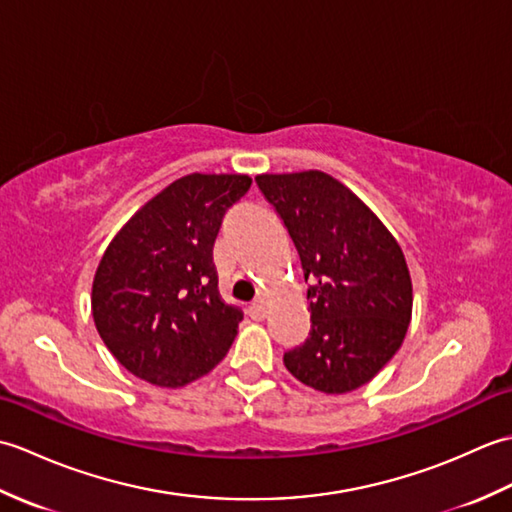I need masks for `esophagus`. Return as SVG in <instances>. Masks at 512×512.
I'll return each mask as SVG.
<instances>
[{
  "label": "esophagus",
  "instance_id": "34e87169",
  "mask_svg": "<svg viewBox=\"0 0 512 512\" xmlns=\"http://www.w3.org/2000/svg\"><path fill=\"white\" fill-rule=\"evenodd\" d=\"M248 317L255 319V321H262L266 317V306L262 301L253 303V306H248Z\"/></svg>",
  "mask_w": 512,
  "mask_h": 512
}]
</instances>
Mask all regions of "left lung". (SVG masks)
<instances>
[{"mask_svg":"<svg viewBox=\"0 0 512 512\" xmlns=\"http://www.w3.org/2000/svg\"><path fill=\"white\" fill-rule=\"evenodd\" d=\"M255 180L312 284L310 334L284 354V365L321 394L363 387L405 341L413 308L405 253L378 215L330 173H262Z\"/></svg>","mask_w":512,"mask_h":512,"instance_id":"1","label":"left lung"}]
</instances>
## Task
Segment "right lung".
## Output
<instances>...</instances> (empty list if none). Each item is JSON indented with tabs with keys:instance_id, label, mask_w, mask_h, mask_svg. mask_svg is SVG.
Returning a JSON list of instances; mask_svg holds the SVG:
<instances>
[{
	"instance_id": "1",
	"label": "right lung",
	"mask_w": 512,
	"mask_h": 512,
	"mask_svg": "<svg viewBox=\"0 0 512 512\" xmlns=\"http://www.w3.org/2000/svg\"><path fill=\"white\" fill-rule=\"evenodd\" d=\"M244 173L173 180L114 235L92 281V317L127 372L178 389L209 374L231 347L242 312L217 292L213 244L244 198Z\"/></svg>"
}]
</instances>
